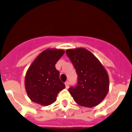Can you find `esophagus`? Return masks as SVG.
Returning <instances> with one entry per match:
<instances>
[{"instance_id": "1", "label": "esophagus", "mask_w": 132, "mask_h": 132, "mask_svg": "<svg viewBox=\"0 0 132 132\" xmlns=\"http://www.w3.org/2000/svg\"><path fill=\"white\" fill-rule=\"evenodd\" d=\"M65 85H66V88L68 89V87H69V82H68V81L65 82Z\"/></svg>"}]
</instances>
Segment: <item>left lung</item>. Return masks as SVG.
<instances>
[{"mask_svg": "<svg viewBox=\"0 0 132 132\" xmlns=\"http://www.w3.org/2000/svg\"><path fill=\"white\" fill-rule=\"evenodd\" d=\"M66 53L78 75L75 86L68 89L70 94L81 106H96L104 99L109 92V79L106 70L87 49H68Z\"/></svg>", "mask_w": 132, "mask_h": 132, "instance_id": "left-lung-1", "label": "left lung"}]
</instances>
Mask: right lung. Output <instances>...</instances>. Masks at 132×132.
I'll list each match as a JSON object with an SVG mask.
<instances>
[{
  "label": "right lung",
  "instance_id": "obj_1",
  "mask_svg": "<svg viewBox=\"0 0 132 132\" xmlns=\"http://www.w3.org/2000/svg\"><path fill=\"white\" fill-rule=\"evenodd\" d=\"M64 53L61 49H46L31 64L26 75L25 86L32 102L43 106L51 104L59 92L65 88L55 66Z\"/></svg>",
  "mask_w": 132,
  "mask_h": 132
}]
</instances>
